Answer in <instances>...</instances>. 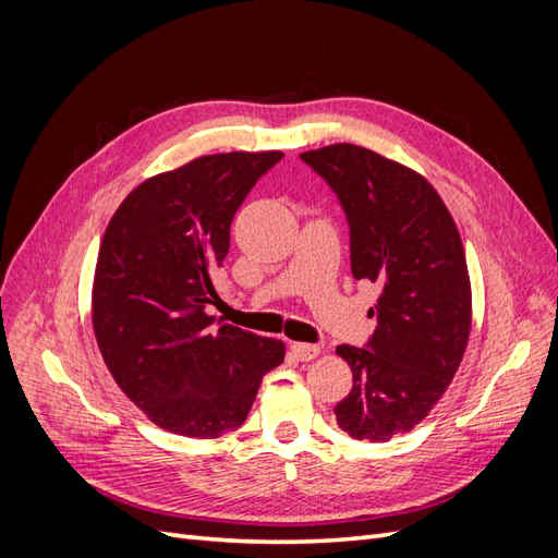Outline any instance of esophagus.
<instances>
[{
	"label": "esophagus",
	"mask_w": 558,
	"mask_h": 558,
	"mask_svg": "<svg viewBox=\"0 0 558 558\" xmlns=\"http://www.w3.org/2000/svg\"><path fill=\"white\" fill-rule=\"evenodd\" d=\"M291 349H293V353H295V356H298L300 361H314V359L318 356V353H320V347H316V344H305V342H293Z\"/></svg>",
	"instance_id": "obj_1"
}]
</instances>
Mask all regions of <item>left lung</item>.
I'll use <instances>...</instances> for the list:
<instances>
[{
	"instance_id": "8db88e82",
	"label": "left lung",
	"mask_w": 558,
	"mask_h": 558,
	"mask_svg": "<svg viewBox=\"0 0 558 558\" xmlns=\"http://www.w3.org/2000/svg\"><path fill=\"white\" fill-rule=\"evenodd\" d=\"M340 197L351 228V272L379 286L367 349L342 344L353 386L337 426L386 442L428 416L459 369L472 291L459 228L418 172L356 144L300 154Z\"/></svg>"
}]
</instances>
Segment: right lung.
<instances>
[{"label": "right lung", "instance_id": "1", "mask_svg": "<svg viewBox=\"0 0 558 558\" xmlns=\"http://www.w3.org/2000/svg\"><path fill=\"white\" fill-rule=\"evenodd\" d=\"M281 150L202 156L142 181L99 244L93 330L118 388L162 430L214 440L240 428L281 340L211 326V277L230 223Z\"/></svg>", "mask_w": 558, "mask_h": 558}]
</instances>
